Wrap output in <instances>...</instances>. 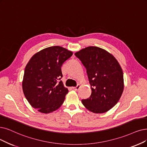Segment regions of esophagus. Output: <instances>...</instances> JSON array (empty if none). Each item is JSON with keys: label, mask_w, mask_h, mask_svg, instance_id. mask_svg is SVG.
I'll list each match as a JSON object with an SVG mask.
<instances>
[{"label": "esophagus", "mask_w": 147, "mask_h": 147, "mask_svg": "<svg viewBox=\"0 0 147 147\" xmlns=\"http://www.w3.org/2000/svg\"><path fill=\"white\" fill-rule=\"evenodd\" d=\"M80 87H81L80 84H78V85H77V86H76V87H73V89H74V90H75V91H77V90H78L80 89Z\"/></svg>", "instance_id": "esophagus-1"}]
</instances>
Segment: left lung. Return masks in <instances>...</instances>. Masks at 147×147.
<instances>
[{"instance_id":"1","label":"left lung","mask_w":147,"mask_h":147,"mask_svg":"<svg viewBox=\"0 0 147 147\" xmlns=\"http://www.w3.org/2000/svg\"><path fill=\"white\" fill-rule=\"evenodd\" d=\"M86 69L90 96L82 103L89 111L103 113L113 108L124 90V76L118 61L109 52L89 46L75 53Z\"/></svg>"}]
</instances>
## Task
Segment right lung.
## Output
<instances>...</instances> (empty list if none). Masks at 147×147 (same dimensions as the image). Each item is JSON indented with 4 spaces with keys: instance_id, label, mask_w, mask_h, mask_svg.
Segmentation results:
<instances>
[{
    "instance_id": "obj_1",
    "label": "right lung",
    "mask_w": 147,
    "mask_h": 147,
    "mask_svg": "<svg viewBox=\"0 0 147 147\" xmlns=\"http://www.w3.org/2000/svg\"><path fill=\"white\" fill-rule=\"evenodd\" d=\"M73 54L63 47L55 46L35 54L26 64L22 89L31 106L43 113H49L63 104L68 89L63 85V63Z\"/></svg>"
}]
</instances>
